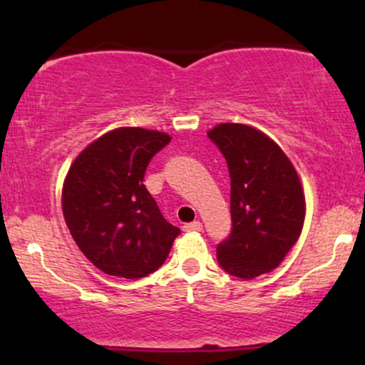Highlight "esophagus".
Masks as SVG:
<instances>
[{
	"mask_svg": "<svg viewBox=\"0 0 365 365\" xmlns=\"http://www.w3.org/2000/svg\"><path fill=\"white\" fill-rule=\"evenodd\" d=\"M183 232H202V223L200 221H194V223L183 225Z\"/></svg>",
	"mask_w": 365,
	"mask_h": 365,
	"instance_id": "1",
	"label": "esophagus"
}]
</instances>
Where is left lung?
Here are the masks:
<instances>
[{
    "mask_svg": "<svg viewBox=\"0 0 365 365\" xmlns=\"http://www.w3.org/2000/svg\"><path fill=\"white\" fill-rule=\"evenodd\" d=\"M207 137L232 178V232L216 247L217 262L235 278H257L279 266L302 232L299 175L283 150L252 127L221 123Z\"/></svg>",
    "mask_w": 365,
    "mask_h": 365,
    "instance_id": "1",
    "label": "left lung"
}]
</instances>
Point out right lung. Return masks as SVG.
I'll return each mask as SVG.
<instances>
[{
  "mask_svg": "<svg viewBox=\"0 0 365 365\" xmlns=\"http://www.w3.org/2000/svg\"><path fill=\"white\" fill-rule=\"evenodd\" d=\"M170 140L153 130L116 128L83 149L66 175V226L103 273L144 278L163 266L180 235L144 185L149 161Z\"/></svg>",
  "mask_w": 365,
  "mask_h": 365,
  "instance_id": "right-lung-1",
  "label": "right lung"
}]
</instances>
